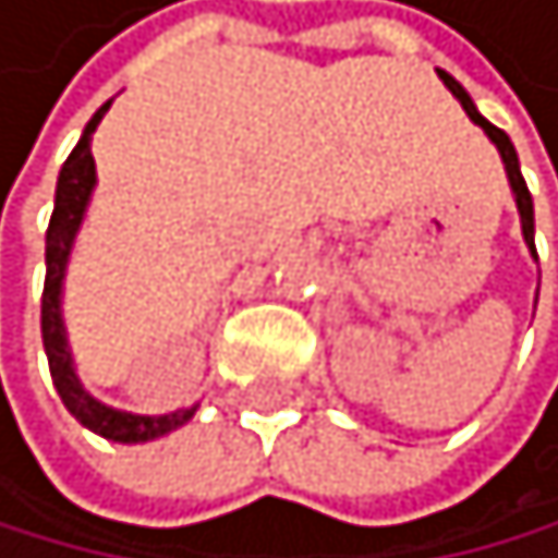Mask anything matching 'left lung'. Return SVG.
<instances>
[{
  "instance_id": "1",
  "label": "left lung",
  "mask_w": 558,
  "mask_h": 558,
  "mask_svg": "<svg viewBox=\"0 0 558 558\" xmlns=\"http://www.w3.org/2000/svg\"><path fill=\"white\" fill-rule=\"evenodd\" d=\"M440 80H444V86L450 89V94L458 97V104L464 108V114H469L475 125L489 135V143L496 146V153H499V160H504V170H507V181H510V192H513V202H518V216H521V233H524V244H527V251H531V258L538 262V251H535V206H531V192H527V184H524V178H521V163H518V149H513V143H510V135L504 132V129H496V125H489L486 118L478 114V108H475V100L464 94V86L458 83V80H450L447 72H440Z\"/></svg>"
}]
</instances>
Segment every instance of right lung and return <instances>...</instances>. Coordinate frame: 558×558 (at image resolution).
<instances>
[{"instance_id":"right-lung-1","label":"right lung","mask_w":558,"mask_h":558,"mask_svg":"<svg viewBox=\"0 0 558 558\" xmlns=\"http://www.w3.org/2000/svg\"><path fill=\"white\" fill-rule=\"evenodd\" d=\"M108 108H111V100L86 121L80 143H76V149L69 153V160L59 170V184H54V213H51L48 236H45L40 339H45L54 391H59L62 405L76 415V420L89 433H97V437L114 440V444H146V440L167 437V433H174L178 426H184L198 412V401L192 409H174V412H163V415H138V412L104 405L100 398H94L83 388V380L76 374V360H72L65 314H62L65 268H69V258H72V247H76V233H80L83 219H86L89 198H94V187H97V163H94V153H89V138H94L100 118L108 114Z\"/></svg>"}]
</instances>
